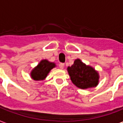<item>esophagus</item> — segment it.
<instances>
[{"instance_id":"34e87169","label":"esophagus","mask_w":123,"mask_h":123,"mask_svg":"<svg viewBox=\"0 0 123 123\" xmlns=\"http://www.w3.org/2000/svg\"><path fill=\"white\" fill-rule=\"evenodd\" d=\"M59 68H60V69H63V68H64V63H60L59 64Z\"/></svg>"}]
</instances>
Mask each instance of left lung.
Listing matches in <instances>:
<instances>
[{
  "label": "left lung",
  "instance_id": "left-lung-1",
  "mask_svg": "<svg viewBox=\"0 0 123 123\" xmlns=\"http://www.w3.org/2000/svg\"><path fill=\"white\" fill-rule=\"evenodd\" d=\"M71 80L80 88L86 89L94 87L98 83L99 76L92 67L86 66L78 59L71 67L68 68Z\"/></svg>",
  "mask_w": 123,
  "mask_h": 123
}]
</instances>
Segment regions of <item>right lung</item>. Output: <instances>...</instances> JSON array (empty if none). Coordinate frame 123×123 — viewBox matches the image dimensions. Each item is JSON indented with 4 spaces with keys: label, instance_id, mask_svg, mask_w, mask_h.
<instances>
[{
    "label": "right lung",
    "instance_id": "add662e5",
    "mask_svg": "<svg viewBox=\"0 0 123 123\" xmlns=\"http://www.w3.org/2000/svg\"><path fill=\"white\" fill-rule=\"evenodd\" d=\"M55 66V63H51L46 60H42L39 63V65L31 72V77L33 79L36 80H43L47 76L49 71Z\"/></svg>",
    "mask_w": 123,
    "mask_h": 123
}]
</instances>
